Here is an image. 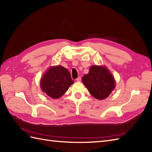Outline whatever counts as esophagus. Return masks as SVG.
<instances>
[{
  "instance_id": "1",
  "label": "esophagus",
  "mask_w": 152,
  "mask_h": 152,
  "mask_svg": "<svg viewBox=\"0 0 152 152\" xmlns=\"http://www.w3.org/2000/svg\"><path fill=\"white\" fill-rule=\"evenodd\" d=\"M76 80H77V82H80V80H81V78H80V77H78V78H77V79H76Z\"/></svg>"
}]
</instances>
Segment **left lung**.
Wrapping results in <instances>:
<instances>
[{"label":"left lung","mask_w":152,"mask_h":152,"mask_svg":"<svg viewBox=\"0 0 152 152\" xmlns=\"http://www.w3.org/2000/svg\"><path fill=\"white\" fill-rule=\"evenodd\" d=\"M82 80L91 95L97 99L107 98L115 88L114 77L105 66H92Z\"/></svg>","instance_id":"obj_1"}]
</instances>
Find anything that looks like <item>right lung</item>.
Instances as JSON below:
<instances>
[{
	"label": "right lung",
	"mask_w": 152,
	"mask_h": 152,
	"mask_svg": "<svg viewBox=\"0 0 152 152\" xmlns=\"http://www.w3.org/2000/svg\"><path fill=\"white\" fill-rule=\"evenodd\" d=\"M71 75L62 66L50 67L40 80V87L43 92L53 99L62 96L73 83Z\"/></svg>",
	"instance_id": "add662e5"
}]
</instances>
